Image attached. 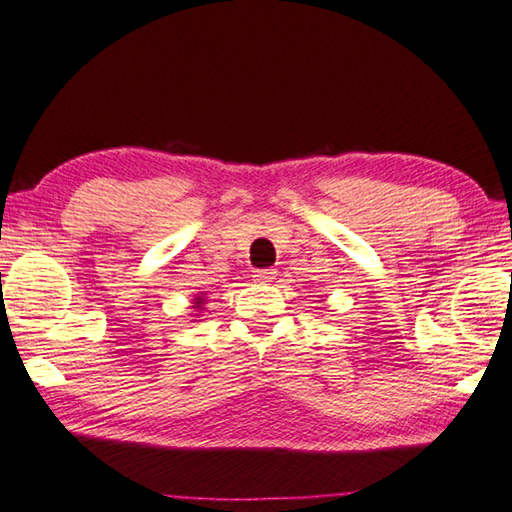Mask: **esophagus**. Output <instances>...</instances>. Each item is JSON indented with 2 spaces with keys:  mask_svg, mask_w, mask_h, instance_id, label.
<instances>
[{
  "mask_svg": "<svg viewBox=\"0 0 512 512\" xmlns=\"http://www.w3.org/2000/svg\"><path fill=\"white\" fill-rule=\"evenodd\" d=\"M274 278H276V269H256L254 271V280L263 282V285H267V282H274Z\"/></svg>",
  "mask_w": 512,
  "mask_h": 512,
  "instance_id": "obj_1",
  "label": "esophagus"
}]
</instances>
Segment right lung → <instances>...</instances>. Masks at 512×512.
Masks as SVG:
<instances>
[{
  "instance_id": "add662e5",
  "label": "right lung",
  "mask_w": 512,
  "mask_h": 512,
  "mask_svg": "<svg viewBox=\"0 0 512 512\" xmlns=\"http://www.w3.org/2000/svg\"><path fill=\"white\" fill-rule=\"evenodd\" d=\"M201 304H203V298H201V295H197V298H195V309H201Z\"/></svg>"
}]
</instances>
